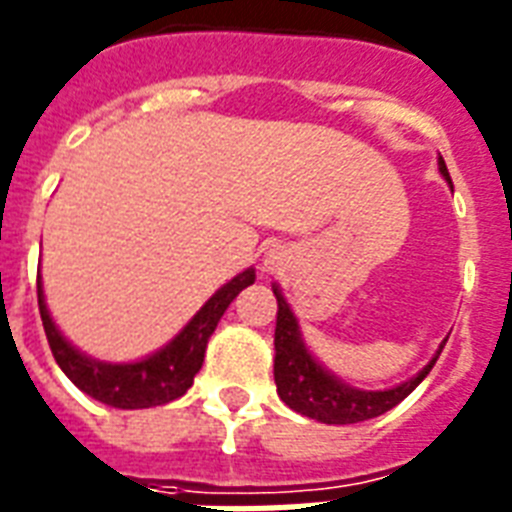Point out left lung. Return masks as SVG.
Wrapping results in <instances>:
<instances>
[{"label":"left lung","instance_id":"1","mask_svg":"<svg viewBox=\"0 0 512 512\" xmlns=\"http://www.w3.org/2000/svg\"><path fill=\"white\" fill-rule=\"evenodd\" d=\"M438 170L443 178L451 184L449 170L443 157H438ZM277 296V326H275V384L277 395L285 406L299 411L304 417L318 419L323 425H355V422H366L374 419L384 411H390L414 392L422 379L430 374V368L435 366V360L441 355V350L435 352V358L427 363L417 376H411L408 382L390 387V390H358L344 384L342 379H336L331 371L320 366L318 360L312 358V352L307 350V344L301 339L299 320L288 307V301L283 299V293L275 285Z\"/></svg>","mask_w":512,"mask_h":512}]
</instances>
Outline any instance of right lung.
I'll return each instance as SVG.
<instances>
[{
	"instance_id": "1",
	"label": "right lung",
	"mask_w": 512,
	"mask_h": 512,
	"mask_svg": "<svg viewBox=\"0 0 512 512\" xmlns=\"http://www.w3.org/2000/svg\"><path fill=\"white\" fill-rule=\"evenodd\" d=\"M253 280H256L253 267L232 277L202 304L200 312L181 328V334L173 342L136 363H104V360L87 358L77 347H71L61 331L55 328L53 318L47 312L42 283L37 280L39 315H42V326H45L55 363L85 395L114 408L162 406V403L181 398L192 387L194 374L200 371L202 360H205L208 339L219 326L221 315L227 312L237 293L253 285Z\"/></svg>"
}]
</instances>
